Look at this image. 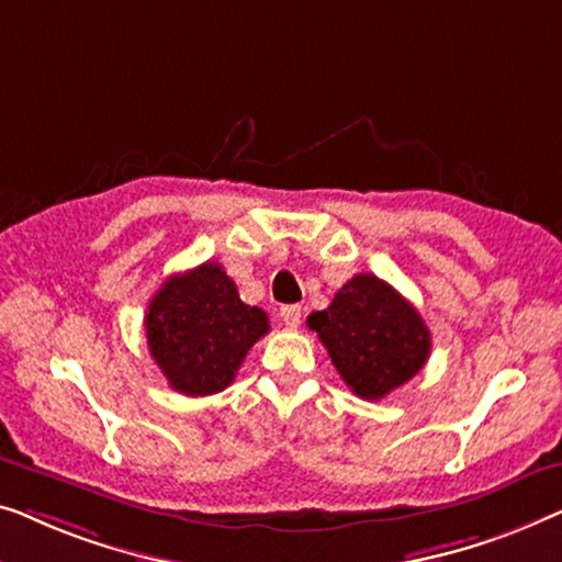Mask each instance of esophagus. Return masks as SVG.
I'll use <instances>...</instances> for the list:
<instances>
[{"mask_svg": "<svg viewBox=\"0 0 562 562\" xmlns=\"http://www.w3.org/2000/svg\"><path fill=\"white\" fill-rule=\"evenodd\" d=\"M300 305H282L280 307V315H282V323L288 328H297L300 326Z\"/></svg>", "mask_w": 562, "mask_h": 562, "instance_id": "esophagus-1", "label": "esophagus"}]
</instances>
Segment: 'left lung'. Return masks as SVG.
Returning a JSON list of instances; mask_svg holds the SVG:
<instances>
[{
  "mask_svg": "<svg viewBox=\"0 0 562 562\" xmlns=\"http://www.w3.org/2000/svg\"><path fill=\"white\" fill-rule=\"evenodd\" d=\"M307 326L338 374L361 400H382L409 382L430 357V330L413 303L390 282L361 272L336 292Z\"/></svg>",
  "mask_w": 562,
  "mask_h": 562,
  "instance_id": "left-lung-1",
  "label": "left lung"
}]
</instances>
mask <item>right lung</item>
Returning a JSON list of instances; mask_svg holds the SVG:
<instances>
[{
  "mask_svg": "<svg viewBox=\"0 0 562 562\" xmlns=\"http://www.w3.org/2000/svg\"><path fill=\"white\" fill-rule=\"evenodd\" d=\"M267 330V313L241 303L218 262L165 280L145 315L149 353L172 390L186 397L226 390Z\"/></svg>",
  "mask_w": 562,
  "mask_h": 562,
  "instance_id": "add662e5",
  "label": "right lung"
}]
</instances>
